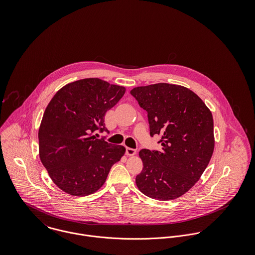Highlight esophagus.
<instances>
[{
    "mask_svg": "<svg viewBox=\"0 0 255 255\" xmlns=\"http://www.w3.org/2000/svg\"><path fill=\"white\" fill-rule=\"evenodd\" d=\"M126 153H127V155H128V156H132V155H134V154L136 153V150H135V149H132V148H129V147H127V148H126Z\"/></svg>",
    "mask_w": 255,
    "mask_h": 255,
    "instance_id": "esophagus-1",
    "label": "esophagus"
}]
</instances>
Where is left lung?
Listing matches in <instances>:
<instances>
[{"label":"left lung","instance_id":"1","mask_svg":"<svg viewBox=\"0 0 255 255\" xmlns=\"http://www.w3.org/2000/svg\"><path fill=\"white\" fill-rule=\"evenodd\" d=\"M147 112L150 135H161L162 151L141 149L143 169L135 182L146 196L168 201L199 180L214 150L213 117L186 87L169 83L138 86L130 91Z\"/></svg>","mask_w":255,"mask_h":255}]
</instances>
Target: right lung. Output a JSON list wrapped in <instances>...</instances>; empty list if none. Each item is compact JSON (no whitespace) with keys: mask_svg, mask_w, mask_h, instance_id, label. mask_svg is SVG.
Here are the masks:
<instances>
[{"mask_svg":"<svg viewBox=\"0 0 255 255\" xmlns=\"http://www.w3.org/2000/svg\"><path fill=\"white\" fill-rule=\"evenodd\" d=\"M126 88L99 78H84L61 88L44 112L39 155L52 181L65 192L84 196L97 191L125 147L97 138L108 129L105 115Z\"/></svg>","mask_w":255,"mask_h":255,"instance_id":"right-lung-1","label":"right lung"}]
</instances>
